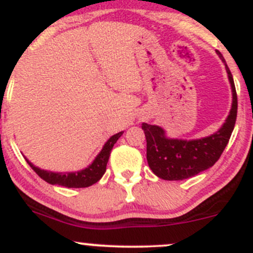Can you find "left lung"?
Wrapping results in <instances>:
<instances>
[{
    "label": "left lung",
    "instance_id": "left-lung-1",
    "mask_svg": "<svg viewBox=\"0 0 253 253\" xmlns=\"http://www.w3.org/2000/svg\"><path fill=\"white\" fill-rule=\"evenodd\" d=\"M216 52L220 60L225 63L229 82L231 84V91H233L231 110L219 131L205 138L185 141V139L168 138L162 127L142 124V129L144 131L145 139H147L148 165L152 171L163 180H185L209 169L218 162L230 139L237 115L236 89L233 75L223 55L219 51Z\"/></svg>",
    "mask_w": 253,
    "mask_h": 253
}]
</instances>
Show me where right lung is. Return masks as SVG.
<instances>
[{
	"instance_id": "1",
	"label": "right lung",
	"mask_w": 253,
	"mask_h": 253,
	"mask_svg": "<svg viewBox=\"0 0 253 253\" xmlns=\"http://www.w3.org/2000/svg\"><path fill=\"white\" fill-rule=\"evenodd\" d=\"M122 133H124V132H119V133L110 137L109 141L104 144L101 152L96 155L94 162L91 163L88 168H85L84 170H81V171L77 172L46 171V170H42L39 169V168L34 167L28 159L25 160H27L28 164L30 165V168H32L42 180L51 183V185L65 186V187L68 188L89 187V186L98 182V181L103 177V175L105 174L106 164H108L109 162V157H110L112 147H114L115 143L117 142V139L122 136Z\"/></svg>"
}]
</instances>
